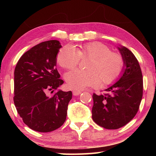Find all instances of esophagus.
Returning <instances> with one entry per match:
<instances>
[{
  "label": "esophagus",
  "instance_id": "34e87169",
  "mask_svg": "<svg viewBox=\"0 0 156 156\" xmlns=\"http://www.w3.org/2000/svg\"><path fill=\"white\" fill-rule=\"evenodd\" d=\"M82 93V91L80 90H73V96H78Z\"/></svg>",
  "mask_w": 156,
  "mask_h": 156
}]
</instances>
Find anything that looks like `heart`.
<instances>
[{
	"instance_id": "heart-1",
	"label": "heart",
	"mask_w": 156,
	"mask_h": 156,
	"mask_svg": "<svg viewBox=\"0 0 156 156\" xmlns=\"http://www.w3.org/2000/svg\"><path fill=\"white\" fill-rule=\"evenodd\" d=\"M89 58L86 69L87 71L76 69L65 75L69 87L75 90L87 87L112 83L120 76L124 62L122 56L110 51L107 45L100 42H92L78 47L67 45L60 49L57 62L60 67L72 69L78 65L80 58Z\"/></svg>"
}]
</instances>
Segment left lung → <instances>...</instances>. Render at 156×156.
<instances>
[{
  "instance_id": "obj_1",
  "label": "left lung",
  "mask_w": 156,
  "mask_h": 156,
  "mask_svg": "<svg viewBox=\"0 0 156 156\" xmlns=\"http://www.w3.org/2000/svg\"><path fill=\"white\" fill-rule=\"evenodd\" d=\"M124 65L116 83L105 89V94H93L92 119L107 129L126 125L138 112L143 93V80L138 60L130 50L118 47Z\"/></svg>"
}]
</instances>
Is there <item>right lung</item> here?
<instances>
[{
	"label": "right lung",
	"mask_w": 156,
	"mask_h": 156,
	"mask_svg": "<svg viewBox=\"0 0 156 156\" xmlns=\"http://www.w3.org/2000/svg\"><path fill=\"white\" fill-rule=\"evenodd\" d=\"M61 47L58 41L43 42L25 52L15 67L14 105L24 123L36 131H54L66 120L72 92L58 90L49 96L64 83L56 69Z\"/></svg>",
	"instance_id": "add662e5"
}]
</instances>
